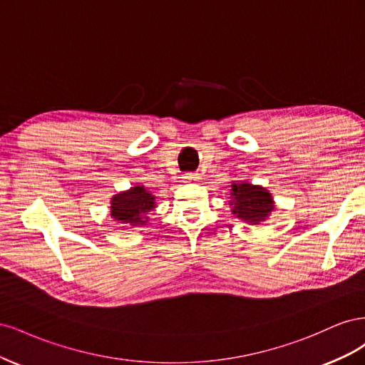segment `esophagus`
I'll use <instances>...</instances> for the list:
<instances>
[{
	"mask_svg": "<svg viewBox=\"0 0 365 365\" xmlns=\"http://www.w3.org/2000/svg\"><path fill=\"white\" fill-rule=\"evenodd\" d=\"M182 180L185 182H195V181L200 180V175H197V173H184L182 175Z\"/></svg>",
	"mask_w": 365,
	"mask_h": 365,
	"instance_id": "obj_1",
	"label": "esophagus"
}]
</instances>
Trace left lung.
Wrapping results in <instances>:
<instances>
[{"label": "left lung", "mask_w": 365, "mask_h": 365, "mask_svg": "<svg viewBox=\"0 0 365 365\" xmlns=\"http://www.w3.org/2000/svg\"><path fill=\"white\" fill-rule=\"evenodd\" d=\"M230 210L237 219L250 225H259L275 210V202L267 187L248 181H233L230 189Z\"/></svg>", "instance_id": "8db88e82"}]
</instances>
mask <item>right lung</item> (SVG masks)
Masks as SVG:
<instances>
[{
	"mask_svg": "<svg viewBox=\"0 0 365 365\" xmlns=\"http://www.w3.org/2000/svg\"><path fill=\"white\" fill-rule=\"evenodd\" d=\"M157 196L146 190L145 185L137 184L129 190L118 192L111 197L109 216L115 222L130 227H141L149 222V215L157 207Z\"/></svg>",
	"mask_w": 365,
	"mask_h": 365,
	"instance_id": "right-lung-1",
	"label": "right lung"
}]
</instances>
